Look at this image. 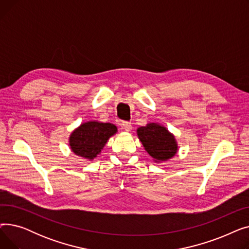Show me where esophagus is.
<instances>
[{
    "label": "esophagus",
    "instance_id": "1",
    "mask_svg": "<svg viewBox=\"0 0 249 249\" xmlns=\"http://www.w3.org/2000/svg\"><path fill=\"white\" fill-rule=\"evenodd\" d=\"M121 126L125 130V131H127V132L131 131V130H132V125H131V123H129V122H122Z\"/></svg>",
    "mask_w": 249,
    "mask_h": 249
}]
</instances>
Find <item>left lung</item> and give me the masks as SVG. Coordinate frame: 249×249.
Segmentation results:
<instances>
[{
  "label": "left lung",
  "mask_w": 249,
  "mask_h": 249,
  "mask_svg": "<svg viewBox=\"0 0 249 249\" xmlns=\"http://www.w3.org/2000/svg\"><path fill=\"white\" fill-rule=\"evenodd\" d=\"M137 135L144 149L155 162L174 158L178 151L177 140L168 130L158 123H149L137 129Z\"/></svg>",
  "instance_id": "8db88e82"
}]
</instances>
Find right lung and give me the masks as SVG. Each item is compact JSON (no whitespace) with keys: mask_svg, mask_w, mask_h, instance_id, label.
<instances>
[{"mask_svg":"<svg viewBox=\"0 0 249 249\" xmlns=\"http://www.w3.org/2000/svg\"><path fill=\"white\" fill-rule=\"evenodd\" d=\"M116 132L117 127L112 123L98 121L83 123L70 136L71 149L75 155L93 160Z\"/></svg>","mask_w":249,"mask_h":249,"instance_id":"right-lung-1","label":"right lung"}]
</instances>
